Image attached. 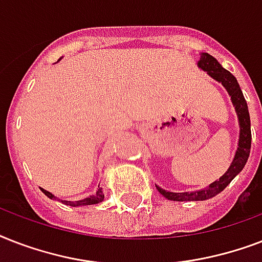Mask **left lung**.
Segmentation results:
<instances>
[{
	"label": "left lung",
	"mask_w": 262,
	"mask_h": 262,
	"mask_svg": "<svg viewBox=\"0 0 262 262\" xmlns=\"http://www.w3.org/2000/svg\"><path fill=\"white\" fill-rule=\"evenodd\" d=\"M199 67L203 71L208 72V75L213 77L215 80L220 81L223 84L226 90L228 91V94L231 96V100L235 106L236 114H238V119H239L241 126V135H239V144H238V149L235 152V158L232 160L231 166L227 171L224 172L219 178V181H215L211 183L207 189L197 191H186V193H171V191H166L163 189H160L159 186L158 190L162 195H164L166 199L172 200V201H203V200H208L215 197L216 194H219L220 191H223L226 189L228 183L231 182L232 179L235 178L236 175L242 171V168L245 167V164L248 162V158L250 155V145H252V130H250V115H249L248 103L245 100L244 94L239 88V84L236 81V79L226 71L217 61H216L212 55L208 53H203L201 58L199 61Z\"/></svg>",
	"instance_id": "8db88e82"
}]
</instances>
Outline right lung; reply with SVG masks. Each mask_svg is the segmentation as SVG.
I'll return each instance as SVG.
<instances>
[{
    "label": "right lung",
    "mask_w": 262,
    "mask_h": 262,
    "mask_svg": "<svg viewBox=\"0 0 262 262\" xmlns=\"http://www.w3.org/2000/svg\"><path fill=\"white\" fill-rule=\"evenodd\" d=\"M42 191L47 195V197H49V199H57L54 194H51L50 191L45 190V189H42ZM103 199H104L103 190L102 189H98L96 194L90 195V197H87V199L80 200V201H61V203L67 204V205H71V207H80V205H94V204L102 203Z\"/></svg>",
    "instance_id": "right-lung-1"
}]
</instances>
